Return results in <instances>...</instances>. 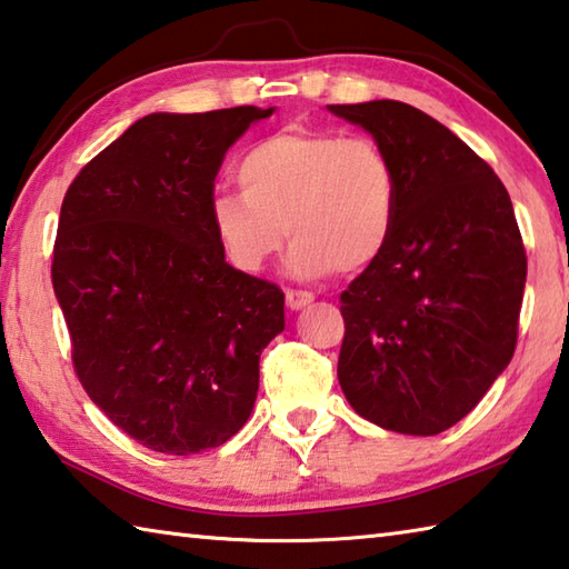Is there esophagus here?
<instances>
[{"instance_id": "34e87169", "label": "esophagus", "mask_w": 569, "mask_h": 569, "mask_svg": "<svg viewBox=\"0 0 569 569\" xmlns=\"http://www.w3.org/2000/svg\"><path fill=\"white\" fill-rule=\"evenodd\" d=\"M313 303V293L308 291H286V306L291 308V311H301V308L311 306Z\"/></svg>"}]
</instances>
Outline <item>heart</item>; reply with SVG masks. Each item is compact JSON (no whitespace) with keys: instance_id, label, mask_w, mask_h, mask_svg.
Segmentation results:
<instances>
[{"instance_id":"1","label":"heart","mask_w":569,"mask_h":569,"mask_svg":"<svg viewBox=\"0 0 569 569\" xmlns=\"http://www.w3.org/2000/svg\"><path fill=\"white\" fill-rule=\"evenodd\" d=\"M243 193H216L211 226L223 256L258 273L288 233V273H356L386 253L398 221L400 183L386 149L370 137L291 127L243 153Z\"/></svg>"}]
</instances>
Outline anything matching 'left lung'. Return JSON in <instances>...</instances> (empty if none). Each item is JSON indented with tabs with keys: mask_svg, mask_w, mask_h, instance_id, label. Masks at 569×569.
<instances>
[{
	"mask_svg": "<svg viewBox=\"0 0 569 569\" xmlns=\"http://www.w3.org/2000/svg\"><path fill=\"white\" fill-rule=\"evenodd\" d=\"M328 111L366 129L400 183L386 253L340 293L338 383L376 426L438 436L478 406L518 343L528 256L512 201L426 111L392 99Z\"/></svg>",
	"mask_w": 569,
	"mask_h": 569,
	"instance_id": "obj_1",
	"label": "left lung"
}]
</instances>
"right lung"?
I'll return each instance as SVG.
<instances>
[{
  "instance_id": "obj_1",
  "label": "right lung",
  "mask_w": 569,
  "mask_h": 569,
  "mask_svg": "<svg viewBox=\"0 0 569 569\" xmlns=\"http://www.w3.org/2000/svg\"><path fill=\"white\" fill-rule=\"evenodd\" d=\"M271 109L149 113L71 181L51 283L81 386L157 452L219 448L249 420L281 288L236 271L211 226L226 151Z\"/></svg>"
}]
</instances>
